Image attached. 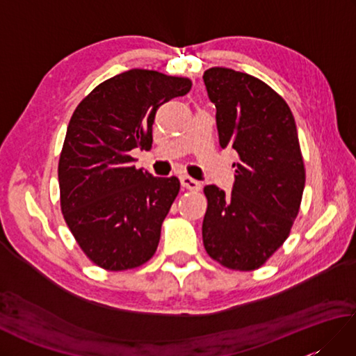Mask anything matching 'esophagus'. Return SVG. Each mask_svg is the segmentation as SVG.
I'll list each match as a JSON object with an SVG mask.
<instances>
[{
	"mask_svg": "<svg viewBox=\"0 0 356 356\" xmlns=\"http://www.w3.org/2000/svg\"><path fill=\"white\" fill-rule=\"evenodd\" d=\"M180 182H182L184 188H186V190H190V191H199L200 190V184L197 182V180H194L190 176H182V177H180Z\"/></svg>",
	"mask_w": 356,
	"mask_h": 356,
	"instance_id": "34e87169",
	"label": "esophagus"
}]
</instances>
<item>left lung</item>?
Segmentation results:
<instances>
[{"instance_id":"8db88e82","label":"left lung","mask_w":356,"mask_h":356,"mask_svg":"<svg viewBox=\"0 0 356 356\" xmlns=\"http://www.w3.org/2000/svg\"><path fill=\"white\" fill-rule=\"evenodd\" d=\"M203 81L220 147L238 154L231 194L203 188V245L222 266L254 270L284 243L298 216L306 171L297 125L289 105L259 78L213 67Z\"/></svg>"}]
</instances>
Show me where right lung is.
<instances>
[{
    "label": "right lung",
    "instance_id": "add662e5",
    "mask_svg": "<svg viewBox=\"0 0 356 356\" xmlns=\"http://www.w3.org/2000/svg\"><path fill=\"white\" fill-rule=\"evenodd\" d=\"M191 86L131 69L101 82L73 111L58 165L61 211L96 266L134 269L154 255L180 182L138 170L130 151L151 148L157 108Z\"/></svg>",
    "mask_w": 356,
    "mask_h": 356
}]
</instances>
